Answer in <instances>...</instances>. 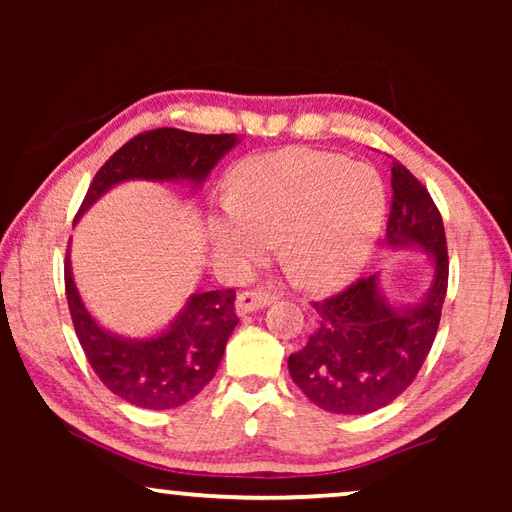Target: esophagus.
<instances>
[{
  "label": "esophagus",
  "mask_w": 512,
  "mask_h": 512,
  "mask_svg": "<svg viewBox=\"0 0 512 512\" xmlns=\"http://www.w3.org/2000/svg\"><path fill=\"white\" fill-rule=\"evenodd\" d=\"M275 302V293L266 291V289H250V291H241L237 296V314L244 316L250 314V311H257V309H264Z\"/></svg>",
  "instance_id": "34e87169"
}]
</instances>
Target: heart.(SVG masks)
<instances>
[{
    "mask_svg": "<svg viewBox=\"0 0 512 512\" xmlns=\"http://www.w3.org/2000/svg\"><path fill=\"white\" fill-rule=\"evenodd\" d=\"M384 214L386 189L375 169L293 146L239 164L212 232L239 262L280 237L282 264L302 287L332 289L366 264Z\"/></svg>",
    "mask_w": 512,
    "mask_h": 512,
    "instance_id": "1",
    "label": "heart"
}]
</instances>
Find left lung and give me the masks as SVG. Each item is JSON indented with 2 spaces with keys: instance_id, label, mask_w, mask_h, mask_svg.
I'll return each instance as SVG.
<instances>
[{
  "instance_id": "obj_1",
  "label": "left lung",
  "mask_w": 512,
  "mask_h": 512,
  "mask_svg": "<svg viewBox=\"0 0 512 512\" xmlns=\"http://www.w3.org/2000/svg\"><path fill=\"white\" fill-rule=\"evenodd\" d=\"M391 246H420L433 255V284L420 305L393 307L379 293L377 275L359 277L320 302L314 334L289 357V372L311 402L329 413L366 415L397 400L418 377L433 345L447 296L445 225L418 178L393 162Z\"/></svg>"
}]
</instances>
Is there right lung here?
I'll return each mask as SVG.
<instances>
[{
	"mask_svg": "<svg viewBox=\"0 0 512 512\" xmlns=\"http://www.w3.org/2000/svg\"><path fill=\"white\" fill-rule=\"evenodd\" d=\"M237 135H198L180 128H155L135 135L103 162L92 178L76 219L124 180H178L201 183L232 146ZM65 296L74 332L92 370L108 391L142 409H176L203 391L216 375L232 329L235 289L196 293L167 332L149 341H128L101 329L83 307L65 259Z\"/></svg>",
	"mask_w": 512,
	"mask_h": 512,
	"instance_id": "right-lung-1",
	"label": "right lung"
}]
</instances>
